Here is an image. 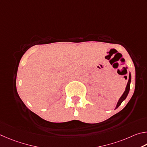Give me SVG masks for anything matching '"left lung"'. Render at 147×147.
<instances>
[{
  "instance_id": "obj_1",
  "label": "left lung",
  "mask_w": 147,
  "mask_h": 147,
  "mask_svg": "<svg viewBox=\"0 0 147 147\" xmlns=\"http://www.w3.org/2000/svg\"><path fill=\"white\" fill-rule=\"evenodd\" d=\"M130 81H131V75L130 74H129V79H128V83H127V86L126 87V90L124 92V93L122 95V96L120 97V99L119 100V101H118L117 104V106L115 109H117L118 107H119L121 104V102L124 101V100L126 99V97H127L128 94V92H129L130 90Z\"/></svg>"
}]
</instances>
